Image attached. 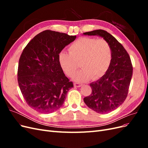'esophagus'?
Segmentation results:
<instances>
[{
	"instance_id": "1",
	"label": "esophagus",
	"mask_w": 148,
	"mask_h": 148,
	"mask_svg": "<svg viewBox=\"0 0 148 148\" xmlns=\"http://www.w3.org/2000/svg\"><path fill=\"white\" fill-rule=\"evenodd\" d=\"M82 84H80V83H74V86L75 87H80V86H82Z\"/></svg>"
}]
</instances>
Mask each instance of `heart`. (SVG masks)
<instances>
[{
  "instance_id": "b5f03b06",
  "label": "heart",
  "mask_w": 148,
  "mask_h": 148,
  "mask_svg": "<svg viewBox=\"0 0 148 148\" xmlns=\"http://www.w3.org/2000/svg\"><path fill=\"white\" fill-rule=\"evenodd\" d=\"M69 52L61 51L58 61L64 72L73 77L78 68L82 69L74 76L78 82L96 80L108 70L112 59V50L109 42L104 39L83 37L70 44Z\"/></svg>"
}]
</instances>
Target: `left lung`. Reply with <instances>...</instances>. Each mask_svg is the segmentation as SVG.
<instances>
[{"mask_svg":"<svg viewBox=\"0 0 148 148\" xmlns=\"http://www.w3.org/2000/svg\"><path fill=\"white\" fill-rule=\"evenodd\" d=\"M97 35L107 40L112 50V59L106 74L96 82L90 84L92 92L84 98L88 107L99 114H107L122 105L128 95L133 74L130 56L113 36L102 29L83 33Z\"/></svg>","mask_w":148,"mask_h":148,"instance_id":"1","label":"left lung"}]
</instances>
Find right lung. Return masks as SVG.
<instances>
[{
	"mask_svg": "<svg viewBox=\"0 0 148 148\" xmlns=\"http://www.w3.org/2000/svg\"><path fill=\"white\" fill-rule=\"evenodd\" d=\"M76 36L51 30L39 33L23 49L18 67V83L27 104L42 114L51 113L63 105L73 87L58 61V55Z\"/></svg>",
	"mask_w": 148,
	"mask_h": 148,
	"instance_id": "obj_1",
	"label": "right lung"
}]
</instances>
